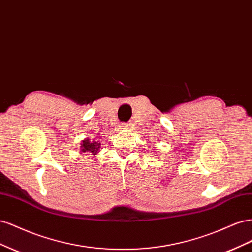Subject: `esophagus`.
<instances>
[{
  "instance_id": "1",
  "label": "esophagus",
  "mask_w": 252,
  "mask_h": 252,
  "mask_svg": "<svg viewBox=\"0 0 252 252\" xmlns=\"http://www.w3.org/2000/svg\"><path fill=\"white\" fill-rule=\"evenodd\" d=\"M121 127H122V128H123V129H126V128H128V126H127V125H122Z\"/></svg>"
}]
</instances>
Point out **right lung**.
<instances>
[{
  "label": "right lung",
  "mask_w": 252,
  "mask_h": 252,
  "mask_svg": "<svg viewBox=\"0 0 252 252\" xmlns=\"http://www.w3.org/2000/svg\"><path fill=\"white\" fill-rule=\"evenodd\" d=\"M81 150L82 152H89L94 156L97 155L98 151L101 150V143L96 142L95 140H91L90 138L84 139L81 141Z\"/></svg>",
  "instance_id": "obj_1"
}]
</instances>
